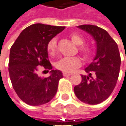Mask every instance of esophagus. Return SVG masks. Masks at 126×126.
<instances>
[{
  "mask_svg": "<svg viewBox=\"0 0 126 126\" xmlns=\"http://www.w3.org/2000/svg\"><path fill=\"white\" fill-rule=\"evenodd\" d=\"M63 77H67V76H70L71 73H66V72H63Z\"/></svg>",
  "mask_w": 126,
  "mask_h": 126,
  "instance_id": "1",
  "label": "esophagus"
}]
</instances>
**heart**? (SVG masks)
<instances>
[{
    "mask_svg": "<svg viewBox=\"0 0 126 126\" xmlns=\"http://www.w3.org/2000/svg\"><path fill=\"white\" fill-rule=\"evenodd\" d=\"M70 39L75 45L79 46V51L84 60L90 59L93 54V49L89 45H83L85 39L83 36L77 33H72L70 35ZM57 42L55 38L51 39L47 45V52L50 55H54L56 51ZM81 65V60L79 57L72 58H63L57 61L56 63V67L58 70L63 72L70 73Z\"/></svg>",
    "mask_w": 126,
    "mask_h": 126,
    "instance_id": "obj_1",
    "label": "heart"
}]
</instances>
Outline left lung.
Listing matches in <instances>:
<instances>
[{"mask_svg": "<svg viewBox=\"0 0 126 126\" xmlns=\"http://www.w3.org/2000/svg\"><path fill=\"white\" fill-rule=\"evenodd\" d=\"M78 27L92 35L96 43V54L85 69L89 75H81V82L74 87V93L82 102L99 104L109 97L117 84L121 65L118 45L101 27L92 25Z\"/></svg>", "mask_w": 126, "mask_h": 126, "instance_id": "left-lung-1", "label": "left lung"}]
</instances>
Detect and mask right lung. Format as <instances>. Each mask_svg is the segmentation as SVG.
Segmentation results:
<instances>
[{
    "instance_id": "add662e5",
    "label": "right lung",
    "mask_w": 126,
    "mask_h": 126,
    "mask_svg": "<svg viewBox=\"0 0 126 126\" xmlns=\"http://www.w3.org/2000/svg\"><path fill=\"white\" fill-rule=\"evenodd\" d=\"M65 27L36 23L26 27L10 49L9 74L13 88L23 101L30 106H40L55 96L62 72L52 70L48 59L49 41ZM39 66L51 70L49 78L38 76Z\"/></svg>"
}]
</instances>
